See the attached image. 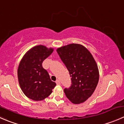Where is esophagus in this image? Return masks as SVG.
Returning <instances> with one entry per match:
<instances>
[{"mask_svg":"<svg viewBox=\"0 0 124 124\" xmlns=\"http://www.w3.org/2000/svg\"><path fill=\"white\" fill-rule=\"evenodd\" d=\"M56 84H57V85H60V84H61V82H60L59 80H56Z\"/></svg>","mask_w":124,"mask_h":124,"instance_id":"esophagus-1","label":"esophagus"}]
</instances>
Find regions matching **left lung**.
<instances>
[{
  "label": "left lung",
  "instance_id": "left-lung-1",
  "mask_svg": "<svg viewBox=\"0 0 124 124\" xmlns=\"http://www.w3.org/2000/svg\"><path fill=\"white\" fill-rule=\"evenodd\" d=\"M60 58L71 78V85L64 89L73 104L85 102L95 90L99 81L98 65L90 51L79 44H71L57 49Z\"/></svg>",
  "mask_w": 124,
  "mask_h": 124
}]
</instances>
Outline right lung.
Masks as SVG:
<instances>
[{"label": "right lung", "mask_w": 124, "mask_h": 124, "mask_svg": "<svg viewBox=\"0 0 124 124\" xmlns=\"http://www.w3.org/2000/svg\"><path fill=\"white\" fill-rule=\"evenodd\" d=\"M53 51V48L38 45L30 49L19 63L17 70L19 85L25 96L32 100H44L51 94L56 85L42 65Z\"/></svg>", "instance_id": "1"}]
</instances>
